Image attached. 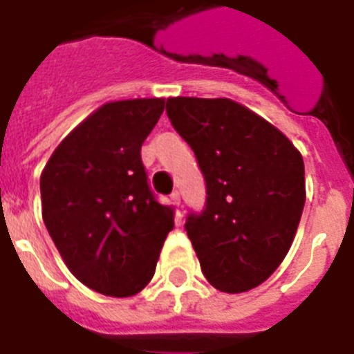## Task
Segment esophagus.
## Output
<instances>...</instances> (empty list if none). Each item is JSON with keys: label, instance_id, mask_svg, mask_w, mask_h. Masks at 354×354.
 <instances>
[{"label": "esophagus", "instance_id": "esophagus-1", "mask_svg": "<svg viewBox=\"0 0 354 354\" xmlns=\"http://www.w3.org/2000/svg\"><path fill=\"white\" fill-rule=\"evenodd\" d=\"M171 201H173L174 205H180V203H181V196H180V192H178V190H174L173 194H171Z\"/></svg>", "mask_w": 354, "mask_h": 354}]
</instances>
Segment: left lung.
Here are the masks:
<instances>
[{
    "instance_id": "left-lung-1",
    "label": "left lung",
    "mask_w": 354,
    "mask_h": 354,
    "mask_svg": "<svg viewBox=\"0 0 354 354\" xmlns=\"http://www.w3.org/2000/svg\"><path fill=\"white\" fill-rule=\"evenodd\" d=\"M167 118L207 183L201 214L187 235L208 283L251 290L287 257L305 207V164L294 144L266 119L228 97H169Z\"/></svg>"
}]
</instances>
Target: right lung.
Instances as JSON below:
<instances>
[{
  "instance_id": "1",
  "label": "right lung",
  "mask_w": 354,
  "mask_h": 354,
  "mask_svg": "<svg viewBox=\"0 0 354 354\" xmlns=\"http://www.w3.org/2000/svg\"><path fill=\"white\" fill-rule=\"evenodd\" d=\"M165 100L104 103L67 135L41 174L42 219L76 278L113 297L135 296L155 274L173 207L149 189L140 147Z\"/></svg>"
}]
</instances>
